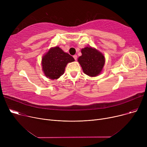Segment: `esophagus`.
I'll list each match as a JSON object with an SVG mask.
<instances>
[{"instance_id":"1","label":"esophagus","mask_w":147,"mask_h":147,"mask_svg":"<svg viewBox=\"0 0 147 147\" xmlns=\"http://www.w3.org/2000/svg\"><path fill=\"white\" fill-rule=\"evenodd\" d=\"M73 58H74V59L76 61V60H77V59H78V55H74V56H73Z\"/></svg>"}]
</instances>
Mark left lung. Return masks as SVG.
I'll return each mask as SVG.
<instances>
[{"mask_svg":"<svg viewBox=\"0 0 147 147\" xmlns=\"http://www.w3.org/2000/svg\"><path fill=\"white\" fill-rule=\"evenodd\" d=\"M82 55L78 61L84 74L90 77H96L101 73L105 64L104 54L91 46H87L81 50Z\"/></svg>","mask_w":147,"mask_h":147,"instance_id":"left-lung-1","label":"left lung"}]
</instances>
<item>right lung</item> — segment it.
I'll return each instance as SVG.
<instances>
[{"label": "right lung", "mask_w": 147, "mask_h": 147, "mask_svg": "<svg viewBox=\"0 0 147 147\" xmlns=\"http://www.w3.org/2000/svg\"><path fill=\"white\" fill-rule=\"evenodd\" d=\"M74 61L72 56L58 46L52 47L42 58V70L46 78L51 80L58 79L64 73L67 64Z\"/></svg>", "instance_id": "right-lung-1"}]
</instances>
